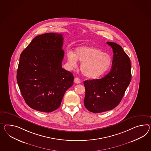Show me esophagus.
Returning a JSON list of instances; mask_svg holds the SVG:
<instances>
[{"instance_id":"34e87169","label":"esophagus","mask_w":151,"mask_h":151,"mask_svg":"<svg viewBox=\"0 0 151 151\" xmlns=\"http://www.w3.org/2000/svg\"><path fill=\"white\" fill-rule=\"evenodd\" d=\"M74 83H76V84H79V83H81V80H80V79L78 78H74Z\"/></svg>"}]
</instances>
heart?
Wrapping results in <instances>:
<instances>
[{
  "label": "heart",
  "mask_w": 151,
  "mask_h": 151,
  "mask_svg": "<svg viewBox=\"0 0 151 151\" xmlns=\"http://www.w3.org/2000/svg\"><path fill=\"white\" fill-rule=\"evenodd\" d=\"M78 60L81 62V70L85 77L95 79L104 75L111 66L112 56L97 47H81L67 53V61L70 68L77 66Z\"/></svg>",
  "instance_id": "b5f03b06"
}]
</instances>
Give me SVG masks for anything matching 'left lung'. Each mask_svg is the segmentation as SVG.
<instances>
[{"mask_svg": "<svg viewBox=\"0 0 151 151\" xmlns=\"http://www.w3.org/2000/svg\"><path fill=\"white\" fill-rule=\"evenodd\" d=\"M113 49L110 72L99 79L84 81V106L94 113L111 110L119 104L132 79L131 62L119 45L107 42Z\"/></svg>", "mask_w": 151, "mask_h": 151, "instance_id": "1", "label": "left lung"}]
</instances>
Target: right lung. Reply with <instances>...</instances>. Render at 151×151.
I'll list each match as a JSON object with an SVG mask.
<instances>
[{"instance_id":"right-lung-1","label":"right lung","mask_w":151,"mask_h":151,"mask_svg":"<svg viewBox=\"0 0 151 151\" xmlns=\"http://www.w3.org/2000/svg\"><path fill=\"white\" fill-rule=\"evenodd\" d=\"M63 41L61 34L39 35L20 55L17 84L26 103L38 111L57 109L73 84V74L62 68Z\"/></svg>"}]
</instances>
